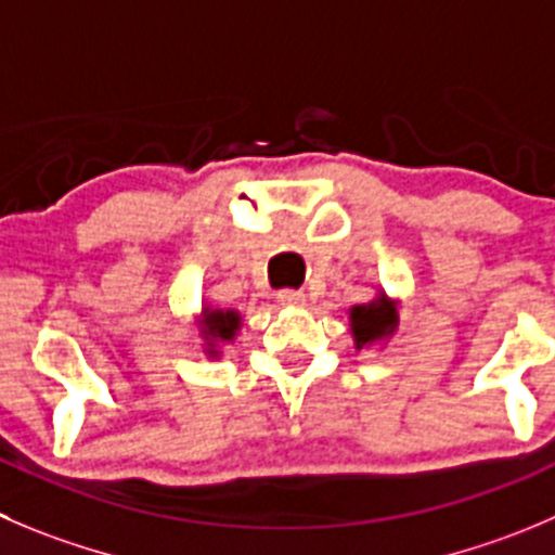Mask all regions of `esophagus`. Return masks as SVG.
I'll return each mask as SVG.
<instances>
[{
	"label": "esophagus",
	"mask_w": 555,
	"mask_h": 555,
	"mask_svg": "<svg viewBox=\"0 0 555 555\" xmlns=\"http://www.w3.org/2000/svg\"><path fill=\"white\" fill-rule=\"evenodd\" d=\"M276 300H279V304H282V306H304L306 295L298 293V289H279Z\"/></svg>",
	"instance_id": "34e87169"
}]
</instances>
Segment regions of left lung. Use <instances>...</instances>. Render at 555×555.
<instances>
[{"mask_svg":"<svg viewBox=\"0 0 555 555\" xmlns=\"http://www.w3.org/2000/svg\"><path fill=\"white\" fill-rule=\"evenodd\" d=\"M349 322H352L354 344H358L360 349L363 344L379 341V338L390 336L398 325V314H396V306L382 295V298H376L374 304L354 306L352 314H349Z\"/></svg>","mask_w":555,"mask_h":555,"instance_id":"left-lung-1","label":"left lung"}]
</instances>
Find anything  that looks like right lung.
Segmentation results:
<instances>
[{
  "instance_id": "obj_1",
  "label": "right lung",
  "mask_w": 555,
  "mask_h": 555,
  "mask_svg": "<svg viewBox=\"0 0 555 555\" xmlns=\"http://www.w3.org/2000/svg\"><path fill=\"white\" fill-rule=\"evenodd\" d=\"M241 327V317L235 311H203V333L206 341L214 352V341H233L235 331Z\"/></svg>"
}]
</instances>
